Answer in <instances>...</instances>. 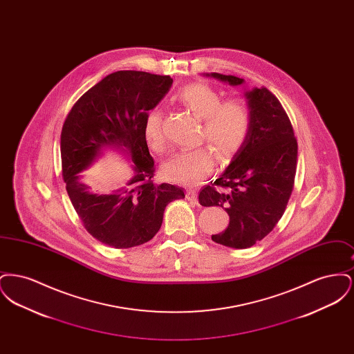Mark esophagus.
Here are the masks:
<instances>
[{"mask_svg": "<svg viewBox=\"0 0 354 354\" xmlns=\"http://www.w3.org/2000/svg\"><path fill=\"white\" fill-rule=\"evenodd\" d=\"M185 198L192 203H198V192L196 189H187L185 191Z\"/></svg>", "mask_w": 354, "mask_h": 354, "instance_id": "1", "label": "esophagus"}]
</instances>
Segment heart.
<instances>
[{
  "label": "heart",
  "instance_id": "1",
  "mask_svg": "<svg viewBox=\"0 0 354 354\" xmlns=\"http://www.w3.org/2000/svg\"><path fill=\"white\" fill-rule=\"evenodd\" d=\"M179 102L203 119L202 139L209 140L221 158H230L245 143L251 129V113L243 102L223 101L219 91L203 84H188L178 94ZM163 113L153 109L145 119L143 135L155 151L165 149ZM215 169V152L209 146L174 153L162 165L163 176L179 185L201 183Z\"/></svg>",
  "mask_w": 354,
  "mask_h": 354
}]
</instances>
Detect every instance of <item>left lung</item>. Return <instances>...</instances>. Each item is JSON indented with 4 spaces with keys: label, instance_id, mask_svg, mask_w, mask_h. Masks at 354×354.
<instances>
[{
    "label": "left lung",
    "instance_id": "obj_1",
    "mask_svg": "<svg viewBox=\"0 0 354 354\" xmlns=\"http://www.w3.org/2000/svg\"><path fill=\"white\" fill-rule=\"evenodd\" d=\"M204 75L231 86L244 84L234 75ZM244 97L251 113L248 138L219 178L199 194L203 207H223L230 215L227 230L212 240L236 250L252 247L281 219L297 166V142L281 103L267 87H253Z\"/></svg>",
    "mask_w": 354,
    "mask_h": 354
}]
</instances>
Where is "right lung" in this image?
<instances>
[{
  "label": "right lung",
  "instance_id": "1",
  "mask_svg": "<svg viewBox=\"0 0 354 354\" xmlns=\"http://www.w3.org/2000/svg\"><path fill=\"white\" fill-rule=\"evenodd\" d=\"M169 75L120 70L104 77L73 106L61 134L62 176L86 231L113 248L150 241L160 230L167 204L183 188L153 183L155 163L143 135L145 119L169 93ZM131 158L133 176L110 194H97L80 172L104 151Z\"/></svg>",
  "mask_w": 354,
  "mask_h": 354
}]
</instances>
